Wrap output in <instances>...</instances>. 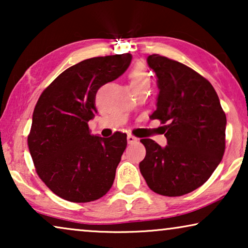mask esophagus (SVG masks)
Here are the masks:
<instances>
[{
  "label": "esophagus",
  "mask_w": 248,
  "mask_h": 248,
  "mask_svg": "<svg viewBox=\"0 0 248 248\" xmlns=\"http://www.w3.org/2000/svg\"><path fill=\"white\" fill-rule=\"evenodd\" d=\"M137 142H138L137 138L133 137V135H131V134L127 135V143L128 144H134V143H137Z\"/></svg>",
  "instance_id": "1"
}]
</instances>
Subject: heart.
Masks as SVG:
<instances>
[{"label":"heart","mask_w":248,"mask_h":248,"mask_svg":"<svg viewBox=\"0 0 248 248\" xmlns=\"http://www.w3.org/2000/svg\"><path fill=\"white\" fill-rule=\"evenodd\" d=\"M128 79H130L132 88L149 86L151 81L150 73L143 63H138L137 65L132 67L130 73H128Z\"/></svg>","instance_id":"b5f03b06"}]
</instances>
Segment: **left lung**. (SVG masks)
<instances>
[{"label":"left lung","mask_w":248,"mask_h":248,"mask_svg":"<svg viewBox=\"0 0 248 248\" xmlns=\"http://www.w3.org/2000/svg\"><path fill=\"white\" fill-rule=\"evenodd\" d=\"M157 76V109L150 118L165 125L167 145L141 139L145 158L140 171L150 189L165 196L194 191L210 178L226 148L227 118L215 88L191 67L152 54Z\"/></svg>","instance_id":"8db88e82"}]
</instances>
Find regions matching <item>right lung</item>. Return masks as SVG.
<instances>
[{
    "label": "right lung",
    "mask_w": 248,
    "mask_h": 248,
    "mask_svg": "<svg viewBox=\"0 0 248 248\" xmlns=\"http://www.w3.org/2000/svg\"><path fill=\"white\" fill-rule=\"evenodd\" d=\"M132 55L84 60L60 74L40 94L32 114L28 147L40 179L66 201L86 203L109 191L126 134L91 135L98 89L121 77Z\"/></svg>",
    "instance_id": "obj_1"
}]
</instances>
